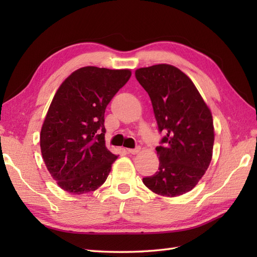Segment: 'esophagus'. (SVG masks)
Masks as SVG:
<instances>
[{"label":"esophagus","mask_w":257,"mask_h":257,"mask_svg":"<svg viewBox=\"0 0 257 257\" xmlns=\"http://www.w3.org/2000/svg\"><path fill=\"white\" fill-rule=\"evenodd\" d=\"M127 151H128V154L136 155V154H138V152L140 151V147H137V148H135V149H127Z\"/></svg>","instance_id":"obj_1"}]
</instances>
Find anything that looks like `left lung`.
<instances>
[{
    "instance_id": "obj_1",
    "label": "left lung",
    "mask_w": 257,
    "mask_h": 257,
    "mask_svg": "<svg viewBox=\"0 0 257 257\" xmlns=\"http://www.w3.org/2000/svg\"><path fill=\"white\" fill-rule=\"evenodd\" d=\"M154 107L158 130L163 134L156 150L159 171L143 179L147 188L163 196L192 190L212 159L214 128L212 113L187 75L172 65L136 70Z\"/></svg>"
}]
</instances>
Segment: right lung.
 <instances>
[{"instance_id": "right-lung-1", "label": "right lung", "mask_w": 257, "mask_h": 257, "mask_svg": "<svg viewBox=\"0 0 257 257\" xmlns=\"http://www.w3.org/2000/svg\"><path fill=\"white\" fill-rule=\"evenodd\" d=\"M130 76L129 69L87 66L56 91L41 130V151L63 190L88 193L106 181L118 157L106 148L105 110Z\"/></svg>"}]
</instances>
